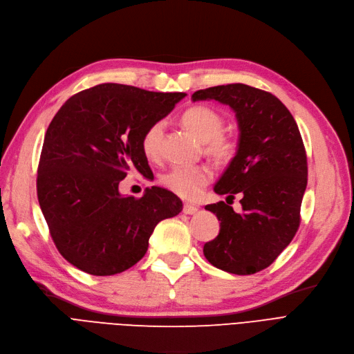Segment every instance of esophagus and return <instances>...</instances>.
<instances>
[{
  "label": "esophagus",
  "mask_w": 354,
  "mask_h": 354,
  "mask_svg": "<svg viewBox=\"0 0 354 354\" xmlns=\"http://www.w3.org/2000/svg\"><path fill=\"white\" fill-rule=\"evenodd\" d=\"M183 212H185L186 215H194L197 212V207L194 205H190V203H185L183 205Z\"/></svg>",
  "instance_id": "34e87169"
}]
</instances>
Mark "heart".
Listing matches in <instances>:
<instances>
[{
    "label": "heart",
    "mask_w": 354,
    "mask_h": 354,
    "mask_svg": "<svg viewBox=\"0 0 354 354\" xmlns=\"http://www.w3.org/2000/svg\"><path fill=\"white\" fill-rule=\"evenodd\" d=\"M186 128L203 140V149L218 162H230L236 152L234 140L223 133L225 120L221 113L207 106H194L181 116ZM164 129L162 122H155L140 139V148L148 160H157L160 140ZM212 180L207 165H174L160 177L161 186L183 199H196Z\"/></svg>",
    "instance_id": "1"
}]
</instances>
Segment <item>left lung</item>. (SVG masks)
<instances>
[{"label":"left lung","mask_w":354,"mask_h":354,"mask_svg":"<svg viewBox=\"0 0 354 354\" xmlns=\"http://www.w3.org/2000/svg\"><path fill=\"white\" fill-rule=\"evenodd\" d=\"M192 98L228 104L239 126L236 155L215 192L228 199L241 194L244 212L235 214L225 202L206 206L221 221V231L205 244V257L232 274L261 272L290 244L301 223L308 162L298 124L276 95L245 84L199 90Z\"/></svg>","instance_id":"left-lung-1"}]
</instances>
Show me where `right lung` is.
Wrapping results in <instances>:
<instances>
[{
  "instance_id": "1",
  "label": "right lung",
  "mask_w": 354,
  "mask_h": 354,
  "mask_svg": "<svg viewBox=\"0 0 354 354\" xmlns=\"http://www.w3.org/2000/svg\"><path fill=\"white\" fill-rule=\"evenodd\" d=\"M185 93L98 84L74 94L52 119L37 167V199L61 256L93 276L128 270L145 256L149 236L183 203L161 187L142 197L119 193L135 169L151 168L140 139Z\"/></svg>"
}]
</instances>
